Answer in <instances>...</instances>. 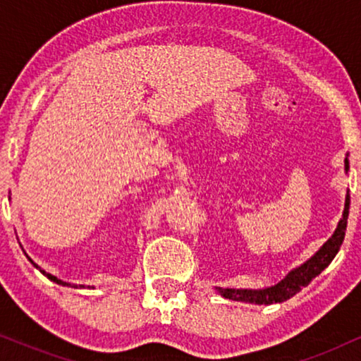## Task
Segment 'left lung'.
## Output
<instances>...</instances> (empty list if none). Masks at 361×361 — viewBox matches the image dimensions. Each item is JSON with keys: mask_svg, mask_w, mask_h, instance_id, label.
Returning a JSON list of instances; mask_svg holds the SVG:
<instances>
[{"mask_svg": "<svg viewBox=\"0 0 361 361\" xmlns=\"http://www.w3.org/2000/svg\"><path fill=\"white\" fill-rule=\"evenodd\" d=\"M348 159L345 157V172L348 174ZM348 210H350V190H347L345 195V207L342 219H340L337 228H335L334 235L320 246L319 251L310 256L307 261H304L302 264L298 268L290 269L288 274L284 276V279H281L278 284L269 286V288L263 289H221L216 288L220 295H224L225 299L238 300V302H248V304H258V305H271L284 302L302 290V288L310 284V281L322 273L327 266L332 263V259L337 256L340 246L343 243L345 238V230H347V220H348Z\"/></svg>", "mask_w": 361, "mask_h": 361, "instance_id": "8db88e82", "label": "left lung"}]
</instances>
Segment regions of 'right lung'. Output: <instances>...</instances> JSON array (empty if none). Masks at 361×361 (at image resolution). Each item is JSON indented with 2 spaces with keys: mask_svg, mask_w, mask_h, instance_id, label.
<instances>
[{
  "mask_svg": "<svg viewBox=\"0 0 361 361\" xmlns=\"http://www.w3.org/2000/svg\"><path fill=\"white\" fill-rule=\"evenodd\" d=\"M24 255H26V253H24ZM27 256V255H26ZM27 259L29 261H31V263L34 264V266H36V268L39 269V271H41V273L44 274V276H46V278H49V279H51V281H54V283H56V284H61V286H68V288H85V286H83V284H71V283H63V281L62 279H59V278H56V276H52L51 273H46V271H44V269H41V268H39V266L36 264V263H34V261L31 259V258H29V256H27ZM88 288H92L93 289V286H88Z\"/></svg>",
  "mask_w": 361,
  "mask_h": 361,
  "instance_id": "obj_1",
  "label": "right lung"
}]
</instances>
